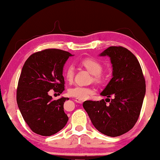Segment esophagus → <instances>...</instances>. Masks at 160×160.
I'll list each match as a JSON object with an SVG mask.
<instances>
[{
	"instance_id": "esophagus-1",
	"label": "esophagus",
	"mask_w": 160,
	"mask_h": 160,
	"mask_svg": "<svg viewBox=\"0 0 160 160\" xmlns=\"http://www.w3.org/2000/svg\"><path fill=\"white\" fill-rule=\"evenodd\" d=\"M75 101L76 102H78V103H80V104H82L83 102H84V100H80V99H79V98H76L75 100Z\"/></svg>"
}]
</instances>
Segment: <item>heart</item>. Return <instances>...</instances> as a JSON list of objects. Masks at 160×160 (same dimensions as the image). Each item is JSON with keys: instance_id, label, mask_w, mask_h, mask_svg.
<instances>
[{"instance_id": "1", "label": "heart", "mask_w": 160, "mask_h": 160, "mask_svg": "<svg viewBox=\"0 0 160 160\" xmlns=\"http://www.w3.org/2000/svg\"><path fill=\"white\" fill-rule=\"evenodd\" d=\"M81 64L87 69L91 74L93 75V80L100 82L102 80L101 72L103 70V66L101 63L94 58H85L81 60ZM75 68L72 64L68 65L65 70V77L68 82H72L74 78ZM68 95L71 97L79 98L80 100H85L92 95L94 90L92 88L84 87L80 85H75L68 89Z\"/></svg>"}]
</instances>
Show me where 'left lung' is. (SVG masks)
<instances>
[{
    "label": "left lung",
    "instance_id": "left-lung-1",
    "mask_svg": "<svg viewBox=\"0 0 160 160\" xmlns=\"http://www.w3.org/2000/svg\"><path fill=\"white\" fill-rule=\"evenodd\" d=\"M100 55L110 58L113 70L112 78L100 95H113V98L85 101L83 108L99 132L110 137L120 136L138 120L146 92L145 80L138 60L127 48L111 46Z\"/></svg>",
    "mask_w": 160,
    "mask_h": 160
}]
</instances>
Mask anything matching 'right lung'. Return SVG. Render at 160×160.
<instances>
[{"label": "right lung", "instance_id": "obj_1", "mask_svg": "<svg viewBox=\"0 0 160 160\" xmlns=\"http://www.w3.org/2000/svg\"><path fill=\"white\" fill-rule=\"evenodd\" d=\"M70 52L46 49L32 54L25 62L18 84V106L25 122L33 132L50 136L61 130L68 117L63 105L69 98L53 100L50 90L61 94L65 90L62 70Z\"/></svg>", "mask_w": 160, "mask_h": 160}]
</instances>
